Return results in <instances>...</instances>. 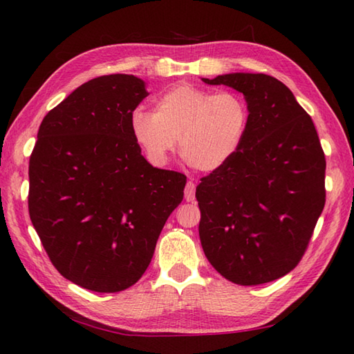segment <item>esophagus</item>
<instances>
[{
	"instance_id": "obj_1",
	"label": "esophagus",
	"mask_w": 354,
	"mask_h": 354,
	"mask_svg": "<svg viewBox=\"0 0 354 354\" xmlns=\"http://www.w3.org/2000/svg\"><path fill=\"white\" fill-rule=\"evenodd\" d=\"M194 193H196V185H194V183L189 181L185 185V190H184V196H185V201L187 202H193L194 201Z\"/></svg>"
}]
</instances>
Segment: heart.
I'll return each instance as SVG.
<instances>
[{
    "label": "heart",
    "instance_id": "1",
    "mask_svg": "<svg viewBox=\"0 0 354 354\" xmlns=\"http://www.w3.org/2000/svg\"><path fill=\"white\" fill-rule=\"evenodd\" d=\"M250 124V106L234 91L212 93L178 85L164 93L155 111L135 109L131 131L155 164H164L179 140V153L192 169L216 171L239 152Z\"/></svg>",
    "mask_w": 354,
    "mask_h": 354
}]
</instances>
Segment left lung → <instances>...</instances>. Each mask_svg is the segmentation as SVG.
I'll return each instance as SVG.
<instances>
[{
  "mask_svg": "<svg viewBox=\"0 0 354 354\" xmlns=\"http://www.w3.org/2000/svg\"><path fill=\"white\" fill-rule=\"evenodd\" d=\"M242 93L250 124L234 158L201 179L199 237L228 281H274L301 261L326 204V156L310 115L268 74L202 79Z\"/></svg>",
  "mask_w": 354,
  "mask_h": 354,
  "instance_id": "obj_1",
  "label": "left lung"
}]
</instances>
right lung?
I'll return each mask as SVG.
<instances>
[{"instance_id":"1","label":"right lung","mask_w":354,"mask_h":354,"mask_svg":"<svg viewBox=\"0 0 354 354\" xmlns=\"http://www.w3.org/2000/svg\"><path fill=\"white\" fill-rule=\"evenodd\" d=\"M145 82H86L44 117L28 162V213L53 266L80 288L137 283L184 198L187 176L150 165L131 131Z\"/></svg>"}]
</instances>
